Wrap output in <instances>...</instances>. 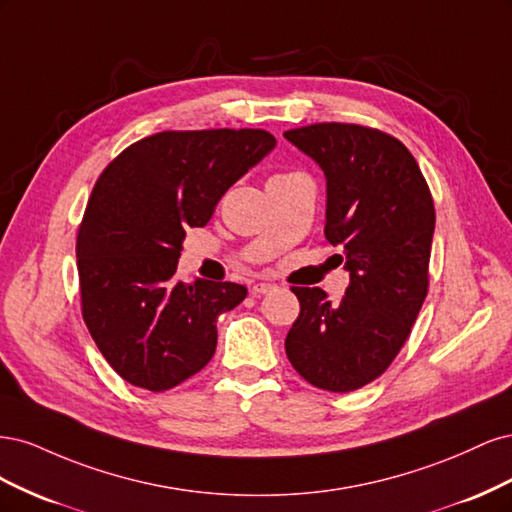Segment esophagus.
Wrapping results in <instances>:
<instances>
[{
  "mask_svg": "<svg viewBox=\"0 0 512 512\" xmlns=\"http://www.w3.org/2000/svg\"><path fill=\"white\" fill-rule=\"evenodd\" d=\"M271 290H275V286H273V284H267V282H256V284L252 286V292H254V294H269Z\"/></svg>",
  "mask_w": 512,
  "mask_h": 512,
  "instance_id": "34e87169",
  "label": "esophagus"
}]
</instances>
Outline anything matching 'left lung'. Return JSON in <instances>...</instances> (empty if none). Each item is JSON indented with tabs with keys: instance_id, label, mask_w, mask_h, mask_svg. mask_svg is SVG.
I'll return each mask as SVG.
<instances>
[{
	"instance_id": "obj_1",
	"label": "left lung",
	"mask_w": 512,
	"mask_h": 512,
	"mask_svg": "<svg viewBox=\"0 0 512 512\" xmlns=\"http://www.w3.org/2000/svg\"><path fill=\"white\" fill-rule=\"evenodd\" d=\"M284 136L324 170V237L350 273L337 303L322 288H292L301 314L286 354L318 389L356 391L389 369L427 297L433 198L408 147L382 130L331 121Z\"/></svg>"
}]
</instances>
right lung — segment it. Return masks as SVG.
Returning <instances> with one entry per match:
<instances>
[{
    "instance_id": "right-lung-1",
    "label": "right lung",
    "mask_w": 512,
    "mask_h": 512,
    "mask_svg": "<svg viewBox=\"0 0 512 512\" xmlns=\"http://www.w3.org/2000/svg\"><path fill=\"white\" fill-rule=\"evenodd\" d=\"M273 147L267 130H166L102 170L76 235V267L83 320L126 382L160 393L211 361L215 322L247 288L177 280L185 230L205 226L230 185Z\"/></svg>"
}]
</instances>
